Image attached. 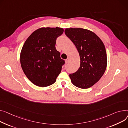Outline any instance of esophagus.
<instances>
[{"instance_id":"34e87169","label":"esophagus","mask_w":128,"mask_h":128,"mask_svg":"<svg viewBox=\"0 0 128 128\" xmlns=\"http://www.w3.org/2000/svg\"><path fill=\"white\" fill-rule=\"evenodd\" d=\"M70 58H68L66 60H65V63H66V64L70 62Z\"/></svg>"}]
</instances>
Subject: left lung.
Segmentation results:
<instances>
[{"mask_svg":"<svg viewBox=\"0 0 128 128\" xmlns=\"http://www.w3.org/2000/svg\"><path fill=\"white\" fill-rule=\"evenodd\" d=\"M66 36L76 46L80 58L78 70L70 74L74 86L86 89L93 86L104 74L107 56L104 42L96 34L83 28H66Z\"/></svg>","mask_w":128,"mask_h":128,"instance_id":"obj_1","label":"left lung"}]
</instances>
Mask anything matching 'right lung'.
<instances>
[{
    "label": "right lung",
    "instance_id": "obj_1",
    "mask_svg": "<svg viewBox=\"0 0 128 128\" xmlns=\"http://www.w3.org/2000/svg\"><path fill=\"white\" fill-rule=\"evenodd\" d=\"M62 28L42 27L34 31L22 47L20 62L28 79L36 86L46 87L54 84L65 63L56 48Z\"/></svg>",
    "mask_w": 128,
    "mask_h": 128
}]
</instances>
